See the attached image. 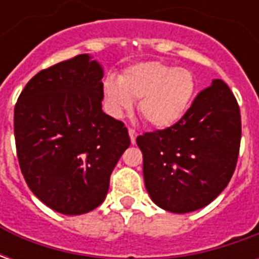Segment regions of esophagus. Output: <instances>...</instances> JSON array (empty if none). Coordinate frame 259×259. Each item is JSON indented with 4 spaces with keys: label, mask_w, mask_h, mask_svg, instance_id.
Instances as JSON below:
<instances>
[{
    "label": "esophagus",
    "mask_w": 259,
    "mask_h": 259,
    "mask_svg": "<svg viewBox=\"0 0 259 259\" xmlns=\"http://www.w3.org/2000/svg\"><path fill=\"white\" fill-rule=\"evenodd\" d=\"M129 136H130V141H132V144H135L136 137H137V132H136L135 129H129Z\"/></svg>",
    "instance_id": "obj_1"
}]
</instances>
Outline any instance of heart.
<instances>
[{
    "label": "heart",
    "instance_id": "1",
    "mask_svg": "<svg viewBox=\"0 0 259 259\" xmlns=\"http://www.w3.org/2000/svg\"><path fill=\"white\" fill-rule=\"evenodd\" d=\"M195 80L190 70L174 69L157 61L132 65L118 80L107 77L102 96L109 112L120 116L139 100V112L154 127H168L179 120L190 105Z\"/></svg>",
    "mask_w": 259,
    "mask_h": 259
}]
</instances>
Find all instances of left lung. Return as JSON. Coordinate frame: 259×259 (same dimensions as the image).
<instances>
[{
    "label": "left lung",
    "mask_w": 259,
    "mask_h": 259,
    "mask_svg": "<svg viewBox=\"0 0 259 259\" xmlns=\"http://www.w3.org/2000/svg\"><path fill=\"white\" fill-rule=\"evenodd\" d=\"M240 140L237 100L223 80H212L180 120L136 139L151 200L174 213L208 205L233 176Z\"/></svg>",
    "instance_id": "1"
}]
</instances>
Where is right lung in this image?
<instances>
[{
  "instance_id": "right-lung-1",
  "label": "right lung",
  "mask_w": 259,
  "mask_h": 259,
  "mask_svg": "<svg viewBox=\"0 0 259 259\" xmlns=\"http://www.w3.org/2000/svg\"><path fill=\"white\" fill-rule=\"evenodd\" d=\"M102 70L89 54L40 70L20 93L14 130L29 189L54 211L80 215L102 204L130 146L123 122L102 112Z\"/></svg>"
}]
</instances>
